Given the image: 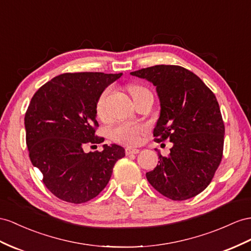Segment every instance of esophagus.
I'll return each instance as SVG.
<instances>
[{"label": "esophagus", "mask_w": 251, "mask_h": 251, "mask_svg": "<svg viewBox=\"0 0 251 251\" xmlns=\"http://www.w3.org/2000/svg\"><path fill=\"white\" fill-rule=\"evenodd\" d=\"M126 155H136V153H139L140 151L137 149H132V147H126Z\"/></svg>", "instance_id": "esophagus-1"}]
</instances>
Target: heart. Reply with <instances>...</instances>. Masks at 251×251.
<instances>
[{"mask_svg":"<svg viewBox=\"0 0 251 251\" xmlns=\"http://www.w3.org/2000/svg\"><path fill=\"white\" fill-rule=\"evenodd\" d=\"M128 91H129L132 98H136L137 95L147 91V90L142 86L132 85L128 88ZM108 95H109V89L105 90V91L101 93V95L100 96V99L98 100V104H96V112H98V115L100 118L105 117V107H106ZM142 131H143L142 126L123 124L113 128L111 131V136L115 141H118V142H122L125 144H137L139 141V134Z\"/></svg>","mask_w":251,"mask_h":251,"instance_id":"obj_1","label":"heart"}]
</instances>
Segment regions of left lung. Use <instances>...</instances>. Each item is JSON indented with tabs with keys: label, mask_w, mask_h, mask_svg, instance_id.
<instances>
[{
	"label": "left lung",
	"mask_w": 251,
	"mask_h": 251,
	"mask_svg": "<svg viewBox=\"0 0 251 251\" xmlns=\"http://www.w3.org/2000/svg\"><path fill=\"white\" fill-rule=\"evenodd\" d=\"M130 75L156 87L160 114L156 142L173 143L168 157L146 173L149 182L173 201H185L208 187L223 157L225 126L217 100L204 82L179 66L160 64Z\"/></svg>",
	"instance_id": "8db88e82"
}]
</instances>
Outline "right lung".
I'll return each instance as SVG.
<instances>
[{
	"mask_svg": "<svg viewBox=\"0 0 251 251\" xmlns=\"http://www.w3.org/2000/svg\"><path fill=\"white\" fill-rule=\"evenodd\" d=\"M123 75L100 72L66 73L54 77L33 96L25 114L30 161L42 181L64 201L82 203L105 189L119 159L121 145H102L101 151H83L100 144L95 136L96 104L104 90Z\"/></svg>",
	"mask_w": 251,
	"mask_h": 251,
	"instance_id": "right-lung-1",
	"label": "right lung"
}]
</instances>
